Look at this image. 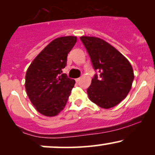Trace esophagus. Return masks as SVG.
Returning <instances> with one entry per match:
<instances>
[{
  "instance_id": "34e87169",
  "label": "esophagus",
  "mask_w": 155,
  "mask_h": 155,
  "mask_svg": "<svg viewBox=\"0 0 155 155\" xmlns=\"http://www.w3.org/2000/svg\"><path fill=\"white\" fill-rule=\"evenodd\" d=\"M80 79H81V78H77V79H76V82H79V80Z\"/></svg>"
}]
</instances>
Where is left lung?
<instances>
[{
  "label": "left lung",
  "instance_id": "8db88e82",
  "mask_svg": "<svg viewBox=\"0 0 155 155\" xmlns=\"http://www.w3.org/2000/svg\"><path fill=\"white\" fill-rule=\"evenodd\" d=\"M95 71L88 97L94 104L109 108L124 100L130 90L134 79L130 62L117 49L97 37H80Z\"/></svg>",
  "mask_w": 155,
  "mask_h": 155
}]
</instances>
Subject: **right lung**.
Masks as SVG:
<instances>
[{
  "mask_svg": "<svg viewBox=\"0 0 155 155\" xmlns=\"http://www.w3.org/2000/svg\"><path fill=\"white\" fill-rule=\"evenodd\" d=\"M76 43V36L60 37L37 55L25 75V89L32 104L47 117L58 115L71 95L75 80L63 74L67 56Z\"/></svg>",
  "mask_w": 155,
  "mask_h": 155,
  "instance_id": "add662e5",
  "label": "right lung"
}]
</instances>
